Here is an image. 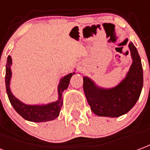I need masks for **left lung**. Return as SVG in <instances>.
<instances>
[{"instance_id": "obj_1", "label": "left lung", "mask_w": 150, "mask_h": 150, "mask_svg": "<svg viewBox=\"0 0 150 150\" xmlns=\"http://www.w3.org/2000/svg\"><path fill=\"white\" fill-rule=\"evenodd\" d=\"M132 64L126 77L117 86L104 88L91 79L83 76V91L86 100L95 115L117 117L129 112L140 97L143 86V70L137 48L130 42L128 45Z\"/></svg>"}]
</instances>
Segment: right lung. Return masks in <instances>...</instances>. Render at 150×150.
I'll use <instances>...</instances> for the list:
<instances>
[{
  "mask_svg": "<svg viewBox=\"0 0 150 150\" xmlns=\"http://www.w3.org/2000/svg\"><path fill=\"white\" fill-rule=\"evenodd\" d=\"M12 58L8 55L7 59V64L5 68V86L8 97L11 105L13 106L19 115L25 120L33 122H44L48 121L54 120L58 117L60 112L61 107L63 106V92L67 89L70 83V79L75 72L69 73L60 79L58 85V99L55 102L47 104H36V105H28L22 103L18 98H16L10 89V81L12 78Z\"/></svg>",
  "mask_w": 150,
  "mask_h": 150,
  "instance_id": "add662e5",
  "label": "right lung"
}]
</instances>
